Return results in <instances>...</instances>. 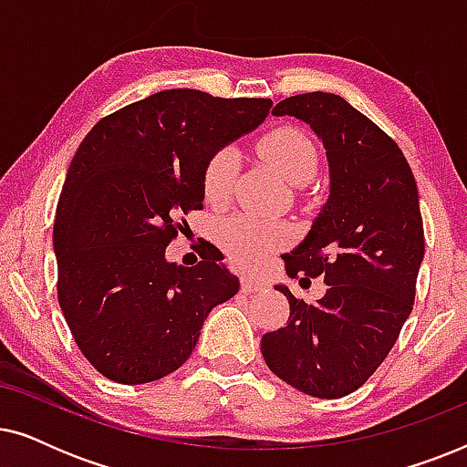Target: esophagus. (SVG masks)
<instances>
[{
    "instance_id": "1",
    "label": "esophagus",
    "mask_w": 467,
    "mask_h": 467,
    "mask_svg": "<svg viewBox=\"0 0 467 467\" xmlns=\"http://www.w3.org/2000/svg\"><path fill=\"white\" fill-rule=\"evenodd\" d=\"M264 289H265V283H261L259 278L251 276V274L242 278V293H246V296H251V293H261Z\"/></svg>"
}]
</instances>
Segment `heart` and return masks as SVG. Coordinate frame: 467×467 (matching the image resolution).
Here are the masks:
<instances>
[{"instance_id":"b5f03b06","label":"heart","mask_w":467,"mask_h":467,"mask_svg":"<svg viewBox=\"0 0 467 467\" xmlns=\"http://www.w3.org/2000/svg\"><path fill=\"white\" fill-rule=\"evenodd\" d=\"M259 152L274 165L286 182L308 184L317 174V150L302 131L291 127L267 133L261 140ZM240 170V155L232 146L219 149L208 159L203 170V195L213 206H221L232 195ZM216 242L235 264L251 265L274 248L283 246L289 238V229L283 223L259 219L253 214H232L216 225Z\"/></svg>"}]
</instances>
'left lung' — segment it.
<instances>
[{
  "mask_svg": "<svg viewBox=\"0 0 467 467\" xmlns=\"http://www.w3.org/2000/svg\"><path fill=\"white\" fill-rule=\"evenodd\" d=\"M272 114L302 120L325 146L329 197L283 259L291 278L323 276L327 291L306 304L276 285L291 315L261 337V353L302 393L344 398L385 361L412 312L425 254L417 182L400 146L340 95H293Z\"/></svg>",
  "mask_w": 467,
  "mask_h": 467,
  "instance_id": "left-lung-1",
  "label": "left lung"
}]
</instances>
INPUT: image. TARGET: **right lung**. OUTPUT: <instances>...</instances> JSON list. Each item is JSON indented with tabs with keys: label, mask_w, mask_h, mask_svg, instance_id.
Instances as JSON below:
<instances>
[{
	"label": "right lung",
	"mask_w": 467,
	"mask_h": 467,
	"mask_svg": "<svg viewBox=\"0 0 467 467\" xmlns=\"http://www.w3.org/2000/svg\"><path fill=\"white\" fill-rule=\"evenodd\" d=\"M272 99L168 88L101 119L69 163L53 242L59 306L88 363L120 385L163 379L193 353L214 306L240 289L213 248L165 259L178 214L203 208L216 150L257 130Z\"/></svg>",
	"instance_id": "obj_1"
}]
</instances>
